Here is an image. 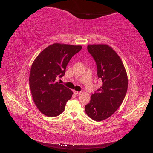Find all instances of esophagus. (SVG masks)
Returning a JSON list of instances; mask_svg holds the SVG:
<instances>
[{"mask_svg":"<svg viewBox=\"0 0 153 153\" xmlns=\"http://www.w3.org/2000/svg\"><path fill=\"white\" fill-rule=\"evenodd\" d=\"M73 92L76 95H78V94H81V92H77V91H74Z\"/></svg>","mask_w":153,"mask_h":153,"instance_id":"obj_1","label":"esophagus"}]
</instances>
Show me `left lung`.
<instances>
[{
    "mask_svg": "<svg viewBox=\"0 0 153 153\" xmlns=\"http://www.w3.org/2000/svg\"><path fill=\"white\" fill-rule=\"evenodd\" d=\"M87 50L96 62L102 85L92 94L85 109L91 119L101 121L112 116L122 103L127 91V75L120 57L111 47L94 45H88Z\"/></svg>",
    "mask_w": 153,
    "mask_h": 153,
    "instance_id": "left-lung-1",
    "label": "left lung"
}]
</instances>
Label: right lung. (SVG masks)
I'll return each instance as SVG.
<instances>
[{"instance_id": "obj_1", "label": "right lung", "mask_w": 153, "mask_h": 153, "mask_svg": "<svg viewBox=\"0 0 153 153\" xmlns=\"http://www.w3.org/2000/svg\"><path fill=\"white\" fill-rule=\"evenodd\" d=\"M81 46L55 43L39 53L31 68L29 84L38 109L48 117L64 111L72 91L56 80L65 75L70 60L81 50Z\"/></svg>"}]
</instances>
